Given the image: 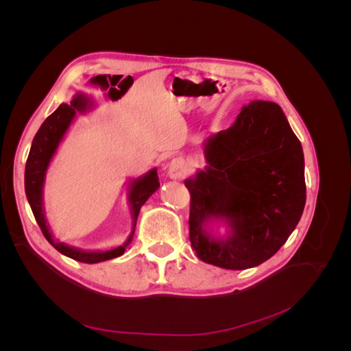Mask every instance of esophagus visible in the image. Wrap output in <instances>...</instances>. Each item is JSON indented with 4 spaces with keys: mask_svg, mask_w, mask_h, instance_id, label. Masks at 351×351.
I'll use <instances>...</instances> for the list:
<instances>
[{
    "mask_svg": "<svg viewBox=\"0 0 351 351\" xmlns=\"http://www.w3.org/2000/svg\"><path fill=\"white\" fill-rule=\"evenodd\" d=\"M187 171V162L183 156H176L168 164V176L171 178H182Z\"/></svg>",
    "mask_w": 351,
    "mask_h": 351,
    "instance_id": "obj_1",
    "label": "esophagus"
}]
</instances>
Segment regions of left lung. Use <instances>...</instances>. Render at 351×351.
<instances>
[{
	"label": "left lung",
	"instance_id": "8db88e82",
	"mask_svg": "<svg viewBox=\"0 0 351 351\" xmlns=\"http://www.w3.org/2000/svg\"><path fill=\"white\" fill-rule=\"evenodd\" d=\"M206 167L184 184L190 192V243L197 258L247 269L280 250L306 204L304 155L278 104L252 101L227 130L204 145ZM224 223L228 236L215 237Z\"/></svg>",
	"mask_w": 351,
	"mask_h": 351
}]
</instances>
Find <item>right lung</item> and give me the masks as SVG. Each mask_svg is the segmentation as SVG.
Returning a JSON list of instances; mask_svg holds the SVG:
<instances>
[{"mask_svg":"<svg viewBox=\"0 0 351 351\" xmlns=\"http://www.w3.org/2000/svg\"><path fill=\"white\" fill-rule=\"evenodd\" d=\"M93 108V101L88 98L86 95L76 93L73 97L70 104H61L60 107L52 112L48 119L42 123L38 133L34 137V142L30 146V152L26 161L25 169V192L29 205L34 212L35 219L38 226L42 230V234L54 246L60 253L64 254L67 258L74 261H79L83 263H98L104 261H110L114 258H119L125 252V247L129 246L136 228V221L139 217L141 208L145 205V202L149 199L156 190L159 189V178L156 168H152L142 177L132 180L129 183V190H127V196H129V205L132 210L133 218V230L130 232L129 239L124 241V244L119 247H114L110 250H83L69 244L58 241L52 236L49 226L45 218L44 210V184L48 167L54 158L60 143L64 139V136L69 130V127L76 119L77 114H84Z\"/></svg>","mask_w":351,"mask_h":351,"instance_id":"1","label":"right lung"}]
</instances>
